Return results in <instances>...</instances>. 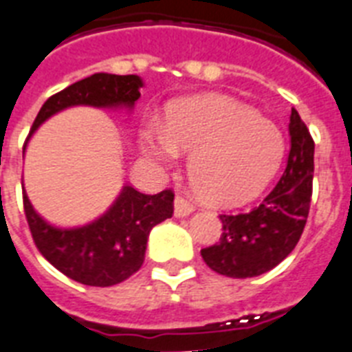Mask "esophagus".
Wrapping results in <instances>:
<instances>
[{"label": "esophagus", "instance_id": "34e87169", "mask_svg": "<svg viewBox=\"0 0 352 352\" xmlns=\"http://www.w3.org/2000/svg\"><path fill=\"white\" fill-rule=\"evenodd\" d=\"M195 211V206L190 202V200L182 197V195H177L175 197V217H188Z\"/></svg>", "mask_w": 352, "mask_h": 352}]
</instances>
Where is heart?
Instances as JSON below:
<instances>
[{
    "instance_id": "b5f03b06",
    "label": "heart",
    "mask_w": 352,
    "mask_h": 352,
    "mask_svg": "<svg viewBox=\"0 0 352 352\" xmlns=\"http://www.w3.org/2000/svg\"><path fill=\"white\" fill-rule=\"evenodd\" d=\"M143 152L171 166L179 152H191L188 175L204 200L214 206H240L256 199L274 179L285 140L274 123L223 94H202L177 102L164 129L144 126Z\"/></svg>"
}]
</instances>
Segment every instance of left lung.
<instances>
[{"instance_id":"obj_1","label":"left lung","mask_w":352,"mask_h":352,"mask_svg":"<svg viewBox=\"0 0 352 352\" xmlns=\"http://www.w3.org/2000/svg\"><path fill=\"white\" fill-rule=\"evenodd\" d=\"M288 129L290 153L276 188L252 211L220 214V241L200 250L206 265L221 276H261L277 267L299 243L311 202L315 143L295 109Z\"/></svg>"}]
</instances>
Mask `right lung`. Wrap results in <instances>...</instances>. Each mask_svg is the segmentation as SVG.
Listing matches in <instances>:
<instances>
[{
    "mask_svg": "<svg viewBox=\"0 0 352 352\" xmlns=\"http://www.w3.org/2000/svg\"><path fill=\"white\" fill-rule=\"evenodd\" d=\"M143 85L135 75L96 73L50 96L35 118L34 131L55 112L71 105L132 107ZM175 193L164 190L144 195L125 186L109 211L98 220L78 227L52 226L32 208L23 195V206L35 247L64 276L87 286H112L140 270L152 227L171 218Z\"/></svg>",
    "mask_w": 352,
    "mask_h": 352,
    "instance_id": "add662e5",
    "label": "right lung"
}]
</instances>
